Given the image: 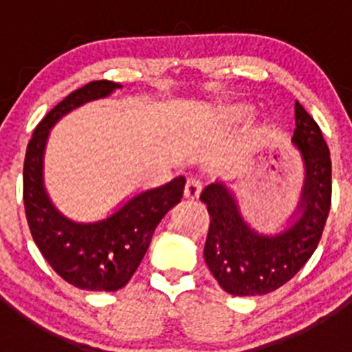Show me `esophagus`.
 I'll return each mask as SVG.
<instances>
[{
  "instance_id": "esophagus-1",
  "label": "esophagus",
  "mask_w": 352,
  "mask_h": 352,
  "mask_svg": "<svg viewBox=\"0 0 352 352\" xmlns=\"http://www.w3.org/2000/svg\"><path fill=\"white\" fill-rule=\"evenodd\" d=\"M202 190V182L199 179H189L186 182V189H184V196L187 199H197Z\"/></svg>"
}]
</instances>
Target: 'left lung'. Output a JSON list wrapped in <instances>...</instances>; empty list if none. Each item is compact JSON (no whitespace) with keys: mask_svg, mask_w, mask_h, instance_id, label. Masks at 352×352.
Here are the masks:
<instances>
[{"mask_svg":"<svg viewBox=\"0 0 352 352\" xmlns=\"http://www.w3.org/2000/svg\"><path fill=\"white\" fill-rule=\"evenodd\" d=\"M294 122L293 143L301 150L307 180L303 214L289 230L276 236L252 232L221 184H211L201 194L209 212L204 261L218 285L235 296H257L286 285L314 255L324 233L332 202L330 151L318 124L298 100Z\"/></svg>","mask_w":352,"mask_h":352,"instance_id":"left-lung-1","label":"left lung"}]
</instances>
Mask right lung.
Instances as JSON below:
<instances>
[{
	"mask_svg": "<svg viewBox=\"0 0 352 352\" xmlns=\"http://www.w3.org/2000/svg\"><path fill=\"white\" fill-rule=\"evenodd\" d=\"M119 83L90 81L71 91L37 124L23 162V204L32 239L52 269L69 285L88 291H117L140 267L151 236L166 211L180 202L186 179L146 190L116 214L94 225L63 218L49 202L42 186V155L52 124L88 100L107 97Z\"/></svg>",
	"mask_w": 352,
	"mask_h": 352,
	"instance_id": "1",
	"label": "right lung"
}]
</instances>
